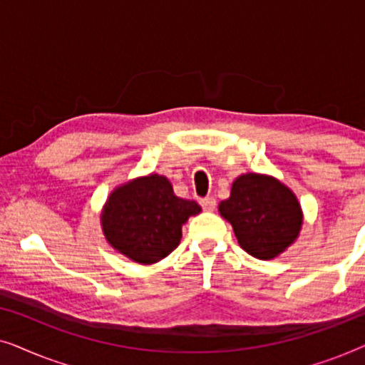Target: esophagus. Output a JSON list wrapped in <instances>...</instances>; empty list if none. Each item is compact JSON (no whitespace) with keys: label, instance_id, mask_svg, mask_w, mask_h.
Listing matches in <instances>:
<instances>
[{"label":"esophagus","instance_id":"obj_1","mask_svg":"<svg viewBox=\"0 0 365 365\" xmlns=\"http://www.w3.org/2000/svg\"><path fill=\"white\" fill-rule=\"evenodd\" d=\"M201 206L204 211H214V209H216V199L204 197V199H201Z\"/></svg>","mask_w":365,"mask_h":365}]
</instances>
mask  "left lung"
<instances>
[{"label":"left lung","mask_w":365,"mask_h":365,"mask_svg":"<svg viewBox=\"0 0 365 365\" xmlns=\"http://www.w3.org/2000/svg\"><path fill=\"white\" fill-rule=\"evenodd\" d=\"M244 251L271 261L291 247L304 222L301 202L291 187L269 174L246 173L234 179L231 194L219 202Z\"/></svg>","instance_id":"obj_1"}]
</instances>
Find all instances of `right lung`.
Segmentation results:
<instances>
[{
    "label": "right lung",
    "mask_w": 365,
    "mask_h": 365,
    "mask_svg": "<svg viewBox=\"0 0 365 365\" xmlns=\"http://www.w3.org/2000/svg\"><path fill=\"white\" fill-rule=\"evenodd\" d=\"M202 209L178 197L166 176L151 173L114 187L101 209V229L114 251L149 266L179 246L182 226Z\"/></svg>",
    "instance_id": "1"
}]
</instances>
